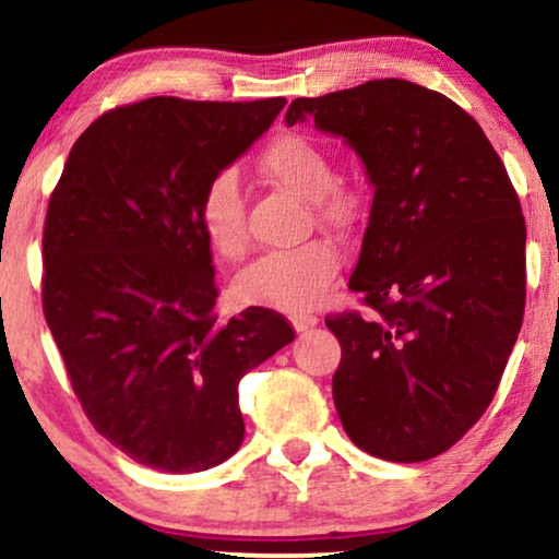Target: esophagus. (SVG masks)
<instances>
[{
  "mask_svg": "<svg viewBox=\"0 0 559 559\" xmlns=\"http://www.w3.org/2000/svg\"><path fill=\"white\" fill-rule=\"evenodd\" d=\"M317 324H319L317 313H295V317H293L295 332H308L311 326H317Z\"/></svg>",
  "mask_w": 559,
  "mask_h": 559,
  "instance_id": "34e87169",
  "label": "esophagus"
}]
</instances>
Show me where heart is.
<instances>
[{
	"mask_svg": "<svg viewBox=\"0 0 559 559\" xmlns=\"http://www.w3.org/2000/svg\"><path fill=\"white\" fill-rule=\"evenodd\" d=\"M261 177L298 199L311 201L319 222L347 227L356 222L364 195L356 188L334 182V167L326 148L317 138L287 130L274 135L255 159ZM201 233L209 248L222 261L246 259L251 233L246 219V199L238 175L222 169L203 188L199 201ZM340 272V255L332 242L308 240L285 253L264 255L238 280L235 290L246 304L306 313L321 306L326 290Z\"/></svg>",
	"mask_w": 559,
	"mask_h": 559,
	"instance_id": "obj_1",
	"label": "heart"
}]
</instances>
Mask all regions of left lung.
Masks as SVG:
<instances>
[{
  "mask_svg": "<svg viewBox=\"0 0 559 559\" xmlns=\"http://www.w3.org/2000/svg\"><path fill=\"white\" fill-rule=\"evenodd\" d=\"M345 138L373 186L353 293L330 313L345 435L373 457L442 455L489 408L526 308V219L508 169L468 111L384 78L295 98L285 122Z\"/></svg>",
  "mask_w": 559,
  "mask_h": 559,
  "instance_id": "8db88e82",
  "label": "left lung"
}]
</instances>
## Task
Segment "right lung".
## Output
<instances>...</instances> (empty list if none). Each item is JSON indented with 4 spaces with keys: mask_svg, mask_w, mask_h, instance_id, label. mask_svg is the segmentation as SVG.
I'll return each mask as SVG.
<instances>
[{
    "mask_svg": "<svg viewBox=\"0 0 559 559\" xmlns=\"http://www.w3.org/2000/svg\"><path fill=\"white\" fill-rule=\"evenodd\" d=\"M285 107L154 96L104 111L70 148L44 222L41 300L75 397L146 468L195 474L246 435L238 384L293 343L282 313L219 321L206 182Z\"/></svg>",
    "mask_w": 559,
    "mask_h": 559,
    "instance_id": "1",
    "label": "right lung"
}]
</instances>
